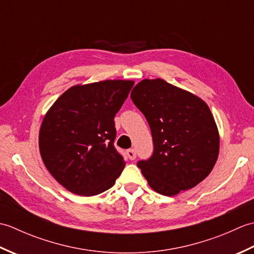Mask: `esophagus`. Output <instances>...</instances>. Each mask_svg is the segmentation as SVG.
Returning <instances> with one entry per match:
<instances>
[{"label": "esophagus", "instance_id": "esophagus-1", "mask_svg": "<svg viewBox=\"0 0 254 254\" xmlns=\"http://www.w3.org/2000/svg\"><path fill=\"white\" fill-rule=\"evenodd\" d=\"M127 156H128V158H130L131 160H134V159L136 158V150L134 149V148L128 149L127 152Z\"/></svg>", "mask_w": 254, "mask_h": 254}]
</instances>
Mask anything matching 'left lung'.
Here are the masks:
<instances>
[{
    "mask_svg": "<svg viewBox=\"0 0 254 254\" xmlns=\"http://www.w3.org/2000/svg\"><path fill=\"white\" fill-rule=\"evenodd\" d=\"M131 99L146 118L154 152L137 161L149 187L172 196L197 186L216 163L219 135L208 106L166 80L143 79Z\"/></svg>",
    "mask_w": 254,
    "mask_h": 254,
    "instance_id": "1",
    "label": "left lung"
}]
</instances>
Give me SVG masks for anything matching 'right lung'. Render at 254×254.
<instances>
[{"label": "right lung", "instance_id": "obj_1", "mask_svg": "<svg viewBox=\"0 0 254 254\" xmlns=\"http://www.w3.org/2000/svg\"><path fill=\"white\" fill-rule=\"evenodd\" d=\"M133 85L118 79L73 86L48 111L39 133L40 154L69 192L97 195L121 175L126 161L115 147V117Z\"/></svg>", "mask_w": 254, "mask_h": 254}]
</instances>
